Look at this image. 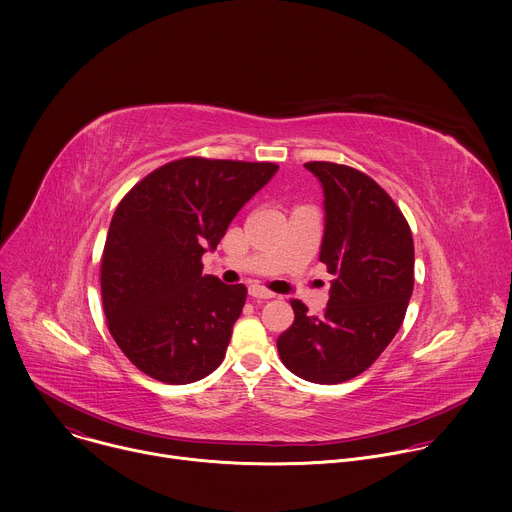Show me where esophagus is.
Returning <instances> with one entry per match:
<instances>
[{
	"instance_id": "34e87169",
	"label": "esophagus",
	"mask_w": 512,
	"mask_h": 512,
	"mask_svg": "<svg viewBox=\"0 0 512 512\" xmlns=\"http://www.w3.org/2000/svg\"><path fill=\"white\" fill-rule=\"evenodd\" d=\"M249 296L255 298V300H271V298H275L273 291H269V289H265L261 285H251L249 287Z\"/></svg>"
}]
</instances>
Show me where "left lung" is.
<instances>
[{"instance_id":"left-lung-1","label":"left lung","mask_w":512,"mask_h":512,"mask_svg":"<svg viewBox=\"0 0 512 512\" xmlns=\"http://www.w3.org/2000/svg\"><path fill=\"white\" fill-rule=\"evenodd\" d=\"M304 166L324 188L320 261L334 279L322 316L291 300L296 318L277 352L300 379L336 385L367 371L401 328L415 249L403 212L373 178L332 162Z\"/></svg>"}]
</instances>
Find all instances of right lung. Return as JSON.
I'll use <instances>...</instances> for the list:
<instances>
[{
  "mask_svg": "<svg viewBox=\"0 0 512 512\" xmlns=\"http://www.w3.org/2000/svg\"><path fill=\"white\" fill-rule=\"evenodd\" d=\"M277 168L182 158L119 202L101 259V298L113 340L141 373L186 385L223 362L247 287L204 275L202 255Z\"/></svg>",
  "mask_w": 512,
  "mask_h": 512,
  "instance_id": "1",
  "label": "right lung"
}]
</instances>
